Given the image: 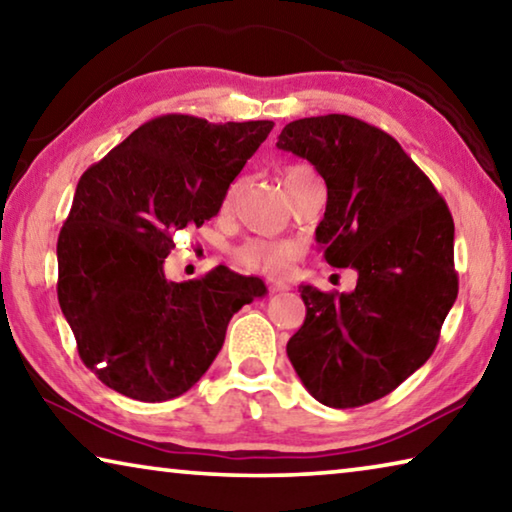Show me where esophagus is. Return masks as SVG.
<instances>
[{
  "label": "esophagus",
  "mask_w": 512,
  "mask_h": 512,
  "mask_svg": "<svg viewBox=\"0 0 512 512\" xmlns=\"http://www.w3.org/2000/svg\"><path fill=\"white\" fill-rule=\"evenodd\" d=\"M268 291H271V293H284V291H289V284L287 282H271V284H268Z\"/></svg>",
  "instance_id": "esophagus-1"
}]
</instances>
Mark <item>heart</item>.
Segmentation results:
<instances>
[{"instance_id": "obj_1", "label": "heart", "mask_w": 512, "mask_h": 512, "mask_svg": "<svg viewBox=\"0 0 512 512\" xmlns=\"http://www.w3.org/2000/svg\"><path fill=\"white\" fill-rule=\"evenodd\" d=\"M314 176V171L305 164H293V167H287L282 173V185L284 189L296 187L302 180H307ZM239 192V183L230 187L228 196H225V207H230L235 203V196ZM298 248L289 244V241H266V239H250L244 246L237 248V259L241 264H246L248 268L259 273H268V275H277L282 271H287V266L296 259Z\"/></svg>"}]
</instances>
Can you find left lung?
Listing matches in <instances>:
<instances>
[{"label": "left lung", "instance_id": "8db88e82", "mask_svg": "<svg viewBox=\"0 0 512 512\" xmlns=\"http://www.w3.org/2000/svg\"><path fill=\"white\" fill-rule=\"evenodd\" d=\"M277 149L327 185L316 241L327 264L354 268L350 293L300 284L305 323L287 354L320 404L352 409L388 395L436 348L458 293L454 219L397 140L348 115L296 119Z\"/></svg>", "mask_w": 512, "mask_h": 512}]
</instances>
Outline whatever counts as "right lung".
Here are the masks:
<instances>
[{"label":"right lung","instance_id":"obj_1","mask_svg":"<svg viewBox=\"0 0 512 512\" xmlns=\"http://www.w3.org/2000/svg\"><path fill=\"white\" fill-rule=\"evenodd\" d=\"M273 121L164 115L146 121L83 173L58 237V302L85 366L140 402L187 393L219 354L262 280L216 266L169 282L173 232L221 210L232 180Z\"/></svg>","mask_w":512,"mask_h":512}]
</instances>
